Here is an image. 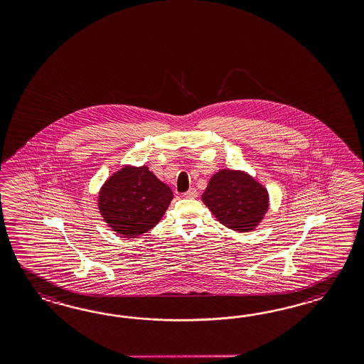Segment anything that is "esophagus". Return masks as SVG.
<instances>
[{
	"instance_id": "34e87169",
	"label": "esophagus",
	"mask_w": 364,
	"mask_h": 364,
	"mask_svg": "<svg viewBox=\"0 0 364 364\" xmlns=\"http://www.w3.org/2000/svg\"><path fill=\"white\" fill-rule=\"evenodd\" d=\"M184 198H198V191L195 188H189L187 192L184 193Z\"/></svg>"
}]
</instances>
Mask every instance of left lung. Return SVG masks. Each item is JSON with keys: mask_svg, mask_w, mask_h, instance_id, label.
Wrapping results in <instances>:
<instances>
[{"mask_svg": "<svg viewBox=\"0 0 364 364\" xmlns=\"http://www.w3.org/2000/svg\"><path fill=\"white\" fill-rule=\"evenodd\" d=\"M201 200L223 225L237 232L255 230L268 210L267 189L242 171L215 173Z\"/></svg>", "mask_w": 364, "mask_h": 364, "instance_id": "obj_1", "label": "left lung"}]
</instances>
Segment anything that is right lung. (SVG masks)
<instances>
[{
  "label": "right lung",
  "mask_w": 364,
  "mask_h": 364,
  "mask_svg": "<svg viewBox=\"0 0 364 364\" xmlns=\"http://www.w3.org/2000/svg\"><path fill=\"white\" fill-rule=\"evenodd\" d=\"M173 193L148 166H124L105 181L99 210L113 231L134 237L152 230L166 213Z\"/></svg>",
  "instance_id": "add662e5"
}]
</instances>
